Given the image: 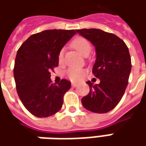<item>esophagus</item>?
Listing matches in <instances>:
<instances>
[{
    "label": "esophagus",
    "mask_w": 146,
    "mask_h": 146,
    "mask_svg": "<svg viewBox=\"0 0 146 146\" xmlns=\"http://www.w3.org/2000/svg\"><path fill=\"white\" fill-rule=\"evenodd\" d=\"M71 86L73 88L77 87V84H76V83H71Z\"/></svg>",
    "instance_id": "esophagus-1"
}]
</instances>
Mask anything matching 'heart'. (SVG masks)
Masks as SVG:
<instances>
[{"label":"heart","mask_w":146,"mask_h":146,"mask_svg":"<svg viewBox=\"0 0 146 146\" xmlns=\"http://www.w3.org/2000/svg\"><path fill=\"white\" fill-rule=\"evenodd\" d=\"M71 45L73 48H75L83 56H88L91 50H92V46L90 42L87 39L84 37H77L72 42ZM63 54H64V50L62 49L58 54V61L59 62H62L63 61ZM84 71L80 69V68H70L66 71V75L68 78L72 81H79L82 79L84 76Z\"/></svg>","instance_id":"obj_1"}]
</instances>
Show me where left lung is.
I'll use <instances>...</instances> for the list:
<instances>
[{
    "label": "left lung",
    "mask_w": 146,
    "mask_h": 146,
    "mask_svg": "<svg viewBox=\"0 0 146 146\" xmlns=\"http://www.w3.org/2000/svg\"><path fill=\"white\" fill-rule=\"evenodd\" d=\"M95 46L97 58L93 73L100 84L88 81L89 93L81 99L85 109L93 113H107L119 104L126 89L132 68L126 44L115 34L90 28L76 30Z\"/></svg>",
    "instance_id": "left-lung-1"
}]
</instances>
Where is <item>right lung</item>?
<instances>
[{
	"mask_svg": "<svg viewBox=\"0 0 146 146\" xmlns=\"http://www.w3.org/2000/svg\"><path fill=\"white\" fill-rule=\"evenodd\" d=\"M76 33L75 30H46L29 37L19 48L14 76L17 93L31 114L45 118L56 114L63 103L70 82L52 84L50 72L58 66L61 49Z\"/></svg>",
	"mask_w": 146,
	"mask_h": 146,
	"instance_id": "obj_1",
	"label": "right lung"
}]
</instances>
